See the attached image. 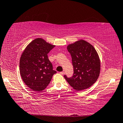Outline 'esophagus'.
Here are the masks:
<instances>
[{
    "label": "esophagus",
    "instance_id": "esophagus-1",
    "mask_svg": "<svg viewBox=\"0 0 123 123\" xmlns=\"http://www.w3.org/2000/svg\"><path fill=\"white\" fill-rule=\"evenodd\" d=\"M60 74H62V75H63V74H64V72H63V71L60 72Z\"/></svg>",
    "mask_w": 123,
    "mask_h": 123
}]
</instances>
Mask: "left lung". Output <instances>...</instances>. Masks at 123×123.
<instances>
[{
  "mask_svg": "<svg viewBox=\"0 0 123 123\" xmlns=\"http://www.w3.org/2000/svg\"><path fill=\"white\" fill-rule=\"evenodd\" d=\"M72 57L74 75L64 77L69 84L77 91L91 87L100 74V61L95 48L88 42L80 40L67 46Z\"/></svg>",
  "mask_w": 123,
  "mask_h": 123,
  "instance_id": "obj_1",
  "label": "left lung"
}]
</instances>
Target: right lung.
<instances>
[{
    "mask_svg": "<svg viewBox=\"0 0 123 123\" xmlns=\"http://www.w3.org/2000/svg\"><path fill=\"white\" fill-rule=\"evenodd\" d=\"M55 46L43 38H37L23 52L19 61L20 74L24 82L33 91L43 90L56 73L48 56Z\"/></svg>",
    "mask_w": 123,
    "mask_h": 123,
    "instance_id": "1",
    "label": "right lung"
}]
</instances>
